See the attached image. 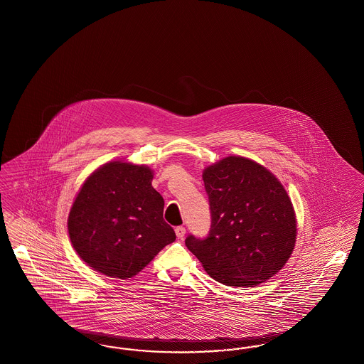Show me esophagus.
Returning a JSON list of instances; mask_svg holds the SVG:
<instances>
[{"instance_id":"34e87169","label":"esophagus","mask_w":364,"mask_h":364,"mask_svg":"<svg viewBox=\"0 0 364 364\" xmlns=\"http://www.w3.org/2000/svg\"><path fill=\"white\" fill-rule=\"evenodd\" d=\"M175 232H176V236L178 239H183L184 236H186V228L184 227H176L175 228Z\"/></svg>"}]
</instances>
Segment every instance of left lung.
Listing matches in <instances>:
<instances>
[{"instance_id":"left-lung-1","label":"left lung","mask_w":364,"mask_h":364,"mask_svg":"<svg viewBox=\"0 0 364 364\" xmlns=\"http://www.w3.org/2000/svg\"><path fill=\"white\" fill-rule=\"evenodd\" d=\"M203 180L210 198V235H189L188 250L225 286H257L276 275L292 254L298 233L286 188L265 166L242 156L207 166Z\"/></svg>"}]
</instances>
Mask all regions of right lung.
Returning a JSON list of instances; mask_svg holds the SVG:
<instances>
[{
  "mask_svg": "<svg viewBox=\"0 0 364 364\" xmlns=\"http://www.w3.org/2000/svg\"><path fill=\"white\" fill-rule=\"evenodd\" d=\"M154 171L124 160L99 166L80 188L68 232L80 259L101 275H137L176 235L163 219Z\"/></svg>",
  "mask_w": 364,
  "mask_h": 364,
  "instance_id": "1",
  "label": "right lung"
}]
</instances>
